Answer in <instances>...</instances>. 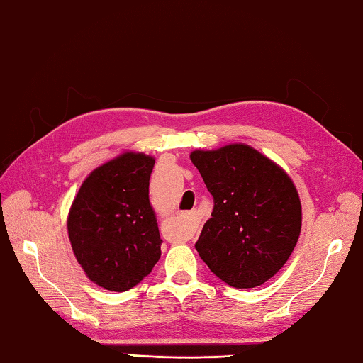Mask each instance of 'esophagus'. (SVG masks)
Listing matches in <instances>:
<instances>
[{
  "mask_svg": "<svg viewBox=\"0 0 363 363\" xmlns=\"http://www.w3.org/2000/svg\"><path fill=\"white\" fill-rule=\"evenodd\" d=\"M183 220H185V225H183V230H182V238L183 239H189L193 236L194 233V226H196V218H194V213H185L183 215Z\"/></svg>",
  "mask_w": 363,
  "mask_h": 363,
  "instance_id": "34e87169",
  "label": "esophagus"
}]
</instances>
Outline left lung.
I'll list each match as a JSON object with an SVG mask.
<instances>
[{"label":"left lung","mask_w":363,"mask_h":363,"mask_svg":"<svg viewBox=\"0 0 363 363\" xmlns=\"http://www.w3.org/2000/svg\"><path fill=\"white\" fill-rule=\"evenodd\" d=\"M208 193L212 218L196 250L208 269L236 289L264 284L287 263L301 231V202L290 177L244 143L191 155Z\"/></svg>","instance_id":"obj_1"}]
</instances>
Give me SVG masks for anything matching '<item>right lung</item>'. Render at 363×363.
<instances>
[{
  "instance_id": "obj_1",
  "label": "right lung",
  "mask_w": 363,
  "mask_h": 363,
  "mask_svg": "<svg viewBox=\"0 0 363 363\" xmlns=\"http://www.w3.org/2000/svg\"><path fill=\"white\" fill-rule=\"evenodd\" d=\"M155 157L123 152L82 182L68 213V238L87 277L100 287H135L161 258L162 239L150 204Z\"/></svg>"
}]
</instances>
